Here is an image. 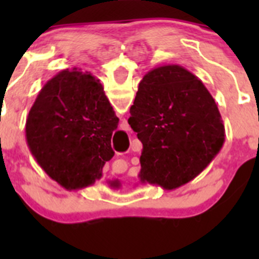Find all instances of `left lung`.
Wrapping results in <instances>:
<instances>
[{
    "label": "left lung",
    "instance_id": "obj_1",
    "mask_svg": "<svg viewBox=\"0 0 259 259\" xmlns=\"http://www.w3.org/2000/svg\"><path fill=\"white\" fill-rule=\"evenodd\" d=\"M130 113L128 123L143 143V184L179 188L200 175L224 144L214 98L196 75L179 65L145 74Z\"/></svg>",
    "mask_w": 259,
    "mask_h": 259
}]
</instances>
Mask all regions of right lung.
<instances>
[{"label":"right lung","mask_w":259,"mask_h":259,"mask_svg":"<svg viewBox=\"0 0 259 259\" xmlns=\"http://www.w3.org/2000/svg\"><path fill=\"white\" fill-rule=\"evenodd\" d=\"M119 118L100 80L74 68L50 79L29 110L26 139L41 168L67 189L92 185L114 155ZM118 188V180L109 183Z\"/></svg>","instance_id":"1"}]
</instances>
